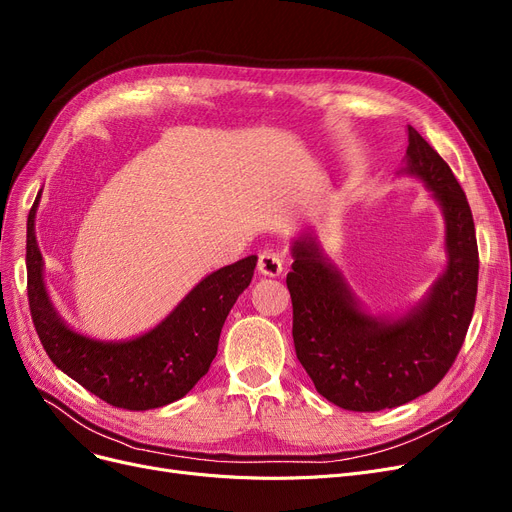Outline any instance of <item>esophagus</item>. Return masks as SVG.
Here are the masks:
<instances>
[{
	"instance_id": "34e87169",
	"label": "esophagus",
	"mask_w": 512,
	"mask_h": 512,
	"mask_svg": "<svg viewBox=\"0 0 512 512\" xmlns=\"http://www.w3.org/2000/svg\"><path fill=\"white\" fill-rule=\"evenodd\" d=\"M257 268L263 276H280L284 270V261L282 255L274 249H265L259 253V261H257Z\"/></svg>"
}]
</instances>
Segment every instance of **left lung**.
<instances>
[{"label":"left lung","instance_id":"8db88e82","mask_svg":"<svg viewBox=\"0 0 512 512\" xmlns=\"http://www.w3.org/2000/svg\"><path fill=\"white\" fill-rule=\"evenodd\" d=\"M406 154V171L433 190L446 215L450 261L427 301L395 322L366 316L311 238L295 242L286 276L297 358L318 393L351 412L395 408L431 391L452 368L475 309L479 251L466 194L410 125Z\"/></svg>","mask_w":512,"mask_h":512}]
</instances>
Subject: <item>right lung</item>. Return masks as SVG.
<instances>
[{"instance_id":"add662e5","label":"right lung","mask_w":512,"mask_h":512,"mask_svg":"<svg viewBox=\"0 0 512 512\" xmlns=\"http://www.w3.org/2000/svg\"><path fill=\"white\" fill-rule=\"evenodd\" d=\"M33 217L35 207L27 224V293L37 337L50 360L115 408L152 410L184 397L209 372L221 326L251 284L257 257H244L207 276L146 335L102 343L77 335L56 316L41 278Z\"/></svg>"}]
</instances>
